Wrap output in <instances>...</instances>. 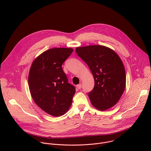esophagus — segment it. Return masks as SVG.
Wrapping results in <instances>:
<instances>
[{
    "label": "esophagus",
    "instance_id": "34e87169",
    "mask_svg": "<svg viewBox=\"0 0 151 151\" xmlns=\"http://www.w3.org/2000/svg\"><path fill=\"white\" fill-rule=\"evenodd\" d=\"M81 87H82V84H81V83H79V84H78V85H77V88H78L79 90L81 89Z\"/></svg>",
    "mask_w": 151,
    "mask_h": 151
}]
</instances>
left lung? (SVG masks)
Returning <instances> with one entry per match:
<instances>
[{"mask_svg": "<svg viewBox=\"0 0 151 151\" xmlns=\"http://www.w3.org/2000/svg\"><path fill=\"white\" fill-rule=\"evenodd\" d=\"M78 55L88 66L94 79V87L88 93L92 104L105 111L115 105L125 88L124 64L112 50L101 45L76 48Z\"/></svg>", "mask_w": 151, "mask_h": 151, "instance_id": "1", "label": "left lung"}]
</instances>
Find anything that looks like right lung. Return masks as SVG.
Segmentation results:
<instances>
[{
	"label": "right lung",
	"instance_id": "obj_1",
	"mask_svg": "<svg viewBox=\"0 0 151 151\" xmlns=\"http://www.w3.org/2000/svg\"><path fill=\"white\" fill-rule=\"evenodd\" d=\"M73 51L66 48L48 50L33 61L30 69L28 82L33 100L43 111L54 116L68 111L76 91L62 69Z\"/></svg>",
	"mask_w": 151,
	"mask_h": 151
}]
</instances>
